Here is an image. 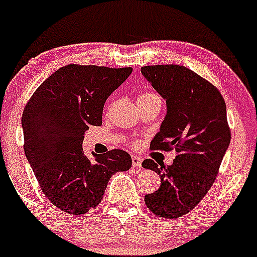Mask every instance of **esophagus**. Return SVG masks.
I'll return each mask as SVG.
<instances>
[{"mask_svg":"<svg viewBox=\"0 0 257 257\" xmlns=\"http://www.w3.org/2000/svg\"><path fill=\"white\" fill-rule=\"evenodd\" d=\"M132 165L136 168H141V165H142V159L137 156H132Z\"/></svg>","mask_w":257,"mask_h":257,"instance_id":"obj_1","label":"esophagus"}]
</instances>
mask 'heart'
I'll list each match as a JSON object with an SVG mask.
<instances>
[{
  "mask_svg": "<svg viewBox=\"0 0 257 257\" xmlns=\"http://www.w3.org/2000/svg\"><path fill=\"white\" fill-rule=\"evenodd\" d=\"M153 98H159V96L153 92H145L139 96V103H142V101H147V100H150V99H153Z\"/></svg>",
  "mask_w": 257,
  "mask_h": 257,
  "instance_id": "1",
  "label": "heart"
}]
</instances>
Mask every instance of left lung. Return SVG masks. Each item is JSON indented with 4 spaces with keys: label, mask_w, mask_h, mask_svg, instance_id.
<instances>
[{
    "label": "left lung",
    "mask_w": 257,
    "mask_h": 257,
    "mask_svg": "<svg viewBox=\"0 0 257 257\" xmlns=\"http://www.w3.org/2000/svg\"><path fill=\"white\" fill-rule=\"evenodd\" d=\"M141 73L167 103V115L151 150H175L172 165L142 163L161 176V186L145 196L156 216L178 218L205 197L230 143L227 106L219 90L179 65L145 66Z\"/></svg>",
    "instance_id": "left-lung-1"
}]
</instances>
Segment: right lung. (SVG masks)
Returning a JSON list of instances; mask_svg holds the SVG:
<instances>
[{"label":"right lung","instance_id":"right-lung-1","mask_svg":"<svg viewBox=\"0 0 257 257\" xmlns=\"http://www.w3.org/2000/svg\"><path fill=\"white\" fill-rule=\"evenodd\" d=\"M131 72V67L63 66L24 107V153L44 195L63 212L87 213L101 202L110 178L131 168L127 152L93 153L90 161L82 147L84 132L101 125L106 99Z\"/></svg>","mask_w":257,"mask_h":257}]
</instances>
